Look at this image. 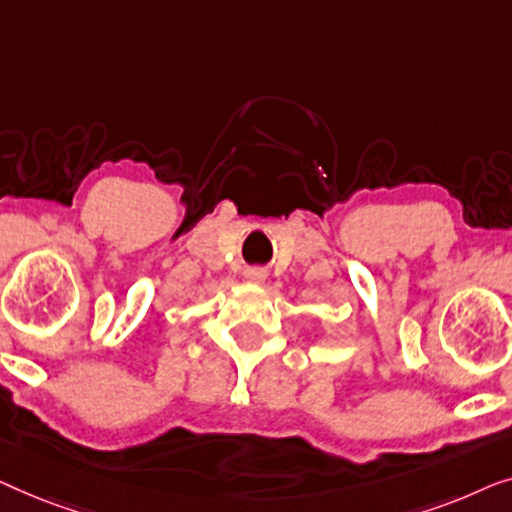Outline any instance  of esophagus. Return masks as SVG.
<instances>
[{"instance_id":"1","label":"esophagus","mask_w":512,"mask_h":512,"mask_svg":"<svg viewBox=\"0 0 512 512\" xmlns=\"http://www.w3.org/2000/svg\"><path fill=\"white\" fill-rule=\"evenodd\" d=\"M246 278L250 280V283H264L266 271L264 269H248L246 271Z\"/></svg>"}]
</instances>
